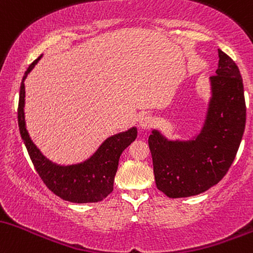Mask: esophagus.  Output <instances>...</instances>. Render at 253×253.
<instances>
[{
	"label": "esophagus",
	"instance_id": "1",
	"mask_svg": "<svg viewBox=\"0 0 253 253\" xmlns=\"http://www.w3.org/2000/svg\"><path fill=\"white\" fill-rule=\"evenodd\" d=\"M140 126L142 129H144V130L152 129V127L155 126V121H154V118H153V116H150V115L142 116L140 119Z\"/></svg>",
	"mask_w": 253,
	"mask_h": 253
}]
</instances>
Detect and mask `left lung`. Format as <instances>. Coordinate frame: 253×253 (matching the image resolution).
<instances>
[{
    "label": "left lung",
    "mask_w": 253,
    "mask_h": 253,
    "mask_svg": "<svg viewBox=\"0 0 253 253\" xmlns=\"http://www.w3.org/2000/svg\"><path fill=\"white\" fill-rule=\"evenodd\" d=\"M211 99L202 131L188 142L169 141L153 130L148 144L157 188L169 198L207 191L226 175L246 123L244 84L235 62L218 50Z\"/></svg>",
    "instance_id": "left-lung-1"
}]
</instances>
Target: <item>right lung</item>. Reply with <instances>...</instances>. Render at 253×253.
Listing matches in <instances>:
<instances>
[{"mask_svg": "<svg viewBox=\"0 0 253 253\" xmlns=\"http://www.w3.org/2000/svg\"><path fill=\"white\" fill-rule=\"evenodd\" d=\"M41 57L42 56H39L30 64L20 86L18 123L22 141L37 173L56 196L73 203L100 202L113 191V180L118 169L119 158L123 150L135 141L137 130L136 127H131L126 132L109 137L99 147L93 157L82 164L58 166L47 160L31 141L25 126L24 116V81Z\"/></svg>", "mask_w": 253, "mask_h": 253, "instance_id": "1", "label": "right lung"}]
</instances>
